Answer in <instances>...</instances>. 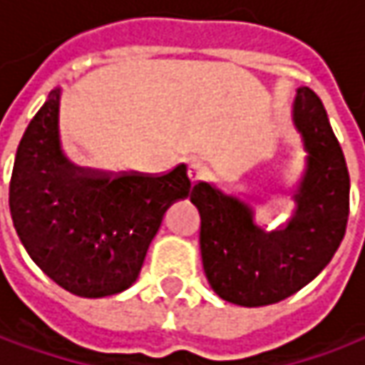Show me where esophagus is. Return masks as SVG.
<instances>
[{"mask_svg":"<svg viewBox=\"0 0 365 365\" xmlns=\"http://www.w3.org/2000/svg\"><path fill=\"white\" fill-rule=\"evenodd\" d=\"M207 176H210V170H207V166L203 162H199V160L189 162V178H191V182H201Z\"/></svg>","mask_w":365,"mask_h":365,"instance_id":"1","label":"esophagus"}]
</instances>
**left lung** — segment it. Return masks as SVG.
<instances>
[{
  "mask_svg": "<svg viewBox=\"0 0 365 365\" xmlns=\"http://www.w3.org/2000/svg\"><path fill=\"white\" fill-rule=\"evenodd\" d=\"M293 120L307 149L297 210L284 228L264 230L237 197L197 182L191 201L201 216L203 270L224 301L259 307L291 297L312 282L341 245L349 218V172L320 97L301 87Z\"/></svg>",
  "mask_w": 365,
  "mask_h": 365,
  "instance_id": "left-lung-1",
  "label": "left lung"
}]
</instances>
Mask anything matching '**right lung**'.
Returning <instances> with one entry per match:
<instances>
[{
	"mask_svg": "<svg viewBox=\"0 0 365 365\" xmlns=\"http://www.w3.org/2000/svg\"><path fill=\"white\" fill-rule=\"evenodd\" d=\"M60 89L31 120L10 180L14 228L33 262L78 297L128 289L164 212L191 193L187 166L170 172H101L62 155Z\"/></svg>",
	"mask_w": 365,
	"mask_h": 365,
	"instance_id": "1",
	"label": "right lung"
}]
</instances>
